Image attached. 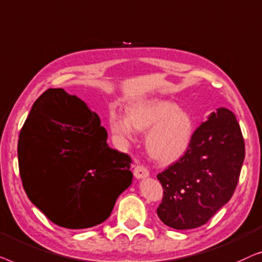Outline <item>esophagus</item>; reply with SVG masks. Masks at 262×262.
<instances>
[{"label":"esophagus","instance_id":"1","mask_svg":"<svg viewBox=\"0 0 262 262\" xmlns=\"http://www.w3.org/2000/svg\"><path fill=\"white\" fill-rule=\"evenodd\" d=\"M134 176L136 179H143L149 176V172L145 166H142V165H138V166L134 168Z\"/></svg>","mask_w":262,"mask_h":262}]
</instances>
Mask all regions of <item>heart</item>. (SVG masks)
I'll return each instance as SVG.
<instances>
[{
  "instance_id": "1",
  "label": "heart",
  "mask_w": 262,
  "mask_h": 262,
  "mask_svg": "<svg viewBox=\"0 0 262 262\" xmlns=\"http://www.w3.org/2000/svg\"><path fill=\"white\" fill-rule=\"evenodd\" d=\"M127 115L110 116V129L117 138L132 141L136 130L146 132L149 156L163 164L174 163L189 149L194 132L193 119L176 103L142 99L128 106Z\"/></svg>"
}]
</instances>
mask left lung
Here are the masks:
<instances>
[{
	"label": "left lung",
	"mask_w": 262,
	"mask_h": 262,
	"mask_svg": "<svg viewBox=\"0 0 262 262\" xmlns=\"http://www.w3.org/2000/svg\"><path fill=\"white\" fill-rule=\"evenodd\" d=\"M243 160L240 124L219 108L194 130L186 153L157 176L164 189L159 219L178 230L203 226L233 196Z\"/></svg>",
	"instance_id": "obj_1"
}]
</instances>
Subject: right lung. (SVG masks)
<instances>
[{"label": "right lung", "mask_w": 262, "mask_h": 262, "mask_svg": "<svg viewBox=\"0 0 262 262\" xmlns=\"http://www.w3.org/2000/svg\"><path fill=\"white\" fill-rule=\"evenodd\" d=\"M106 139L97 114L64 89H49L33 104L17 143L20 176L32 203L57 226L104 222L130 186V157Z\"/></svg>", "instance_id": "obj_1"}]
</instances>
